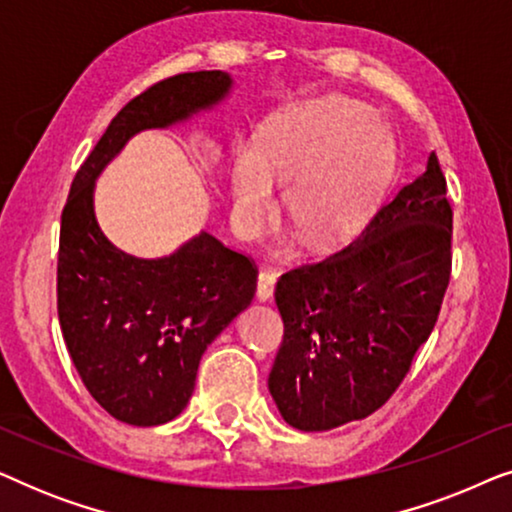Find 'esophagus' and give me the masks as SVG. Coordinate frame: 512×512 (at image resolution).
Instances as JSON below:
<instances>
[{
    "label": "esophagus",
    "instance_id": "34e87169",
    "mask_svg": "<svg viewBox=\"0 0 512 512\" xmlns=\"http://www.w3.org/2000/svg\"><path fill=\"white\" fill-rule=\"evenodd\" d=\"M277 284V272L275 270H261L258 272V284H256V296L258 300H270L275 293Z\"/></svg>",
    "mask_w": 512,
    "mask_h": 512
}]
</instances>
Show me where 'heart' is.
<instances>
[{
    "instance_id": "heart-1",
    "label": "heart",
    "mask_w": 512,
    "mask_h": 512,
    "mask_svg": "<svg viewBox=\"0 0 512 512\" xmlns=\"http://www.w3.org/2000/svg\"><path fill=\"white\" fill-rule=\"evenodd\" d=\"M391 177L387 139L361 104L289 107L272 114L256 142H237L230 184L237 221L256 233L277 209L307 242H331L368 219Z\"/></svg>"
}]
</instances>
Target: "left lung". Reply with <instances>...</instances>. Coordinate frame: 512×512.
<instances>
[{
	"mask_svg": "<svg viewBox=\"0 0 512 512\" xmlns=\"http://www.w3.org/2000/svg\"><path fill=\"white\" fill-rule=\"evenodd\" d=\"M436 153L349 247L279 277L284 342L268 389L300 431L380 410L429 340L452 270V207Z\"/></svg>",
	"mask_w": 512,
	"mask_h": 512,
	"instance_id": "obj_1",
	"label": "left lung"
}]
</instances>
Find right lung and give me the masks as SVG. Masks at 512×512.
I'll list each match as a JSON object with an SVG mask.
<instances>
[{
  "instance_id": "right-lung-1",
  "label": "right lung",
  "mask_w": 512,
  "mask_h": 512,
  "mask_svg": "<svg viewBox=\"0 0 512 512\" xmlns=\"http://www.w3.org/2000/svg\"><path fill=\"white\" fill-rule=\"evenodd\" d=\"M230 88L219 69L153 83L111 118L69 188L58 319L83 384L118 422L158 426L186 408L202 354L247 310L258 270L205 230L170 256L125 254L97 226L95 179L137 132L184 123L226 100Z\"/></svg>"
}]
</instances>
